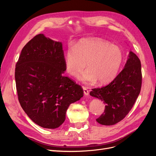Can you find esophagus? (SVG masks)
<instances>
[{"mask_svg":"<svg viewBox=\"0 0 156 156\" xmlns=\"http://www.w3.org/2000/svg\"><path fill=\"white\" fill-rule=\"evenodd\" d=\"M83 91H84V95L88 96V94H89V91H88V90L86 87H83Z\"/></svg>","mask_w":156,"mask_h":156,"instance_id":"obj_1","label":"esophagus"}]
</instances>
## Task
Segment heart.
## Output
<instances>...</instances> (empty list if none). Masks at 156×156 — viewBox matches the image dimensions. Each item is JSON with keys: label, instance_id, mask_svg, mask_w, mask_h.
I'll return each mask as SVG.
<instances>
[{"label": "heart", "instance_id": "b5f03b06", "mask_svg": "<svg viewBox=\"0 0 156 156\" xmlns=\"http://www.w3.org/2000/svg\"><path fill=\"white\" fill-rule=\"evenodd\" d=\"M124 53L122 49L110 42L98 38L82 40L65 51L64 62L66 70L71 76L79 75V81L99 84L112 81L119 73Z\"/></svg>", "mask_w": 156, "mask_h": 156}]
</instances>
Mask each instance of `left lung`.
Segmentation results:
<instances>
[{
	"mask_svg": "<svg viewBox=\"0 0 156 156\" xmlns=\"http://www.w3.org/2000/svg\"><path fill=\"white\" fill-rule=\"evenodd\" d=\"M142 84L141 64L138 56L130 51L124 68L107 85L92 89L90 96L101 100L105 107L96 119L99 124L112 126L122 120L133 107Z\"/></svg>",
	"mask_w": 156,
	"mask_h": 156,
	"instance_id": "8db88e82",
	"label": "left lung"
}]
</instances>
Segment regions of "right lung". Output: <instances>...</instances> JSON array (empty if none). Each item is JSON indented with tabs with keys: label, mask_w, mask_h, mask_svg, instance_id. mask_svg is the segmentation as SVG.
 Returning a JSON list of instances; mask_svg holds the SVG:
<instances>
[{
	"label": "right lung",
	"mask_w": 156,
	"mask_h": 156,
	"mask_svg": "<svg viewBox=\"0 0 156 156\" xmlns=\"http://www.w3.org/2000/svg\"><path fill=\"white\" fill-rule=\"evenodd\" d=\"M64 55L61 42L40 34L24 46L16 65L19 101L28 116L44 128L62 125L69 105L83 96L81 86L62 75Z\"/></svg>",
	"instance_id": "right-lung-1"
}]
</instances>
